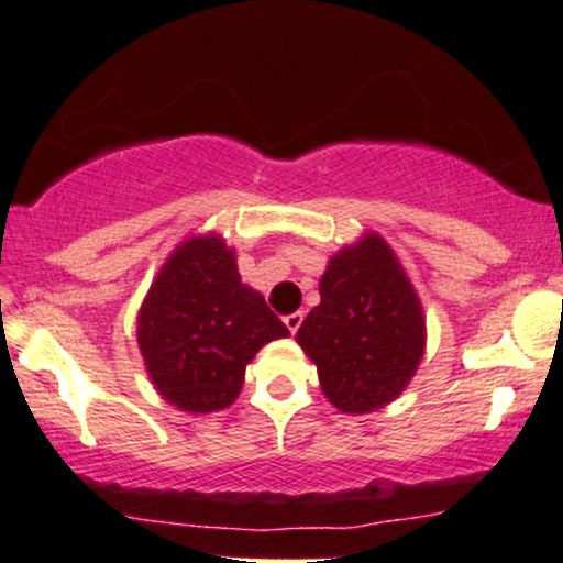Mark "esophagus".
Here are the masks:
<instances>
[{
    "label": "esophagus",
    "instance_id": "esophagus-1",
    "mask_svg": "<svg viewBox=\"0 0 563 563\" xmlns=\"http://www.w3.org/2000/svg\"><path fill=\"white\" fill-rule=\"evenodd\" d=\"M301 322H303V311H294V314L286 317V328L290 333H296V330L301 328Z\"/></svg>",
    "mask_w": 563,
    "mask_h": 563
}]
</instances>
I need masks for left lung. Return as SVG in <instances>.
I'll return each instance as SVG.
<instances>
[{
    "instance_id": "1",
    "label": "left lung",
    "mask_w": 563,
    "mask_h": 563,
    "mask_svg": "<svg viewBox=\"0 0 563 563\" xmlns=\"http://www.w3.org/2000/svg\"><path fill=\"white\" fill-rule=\"evenodd\" d=\"M296 341L320 375V388L343 415H369L406 390L428 346L422 301L380 233H367L330 256L320 303Z\"/></svg>"
}]
</instances>
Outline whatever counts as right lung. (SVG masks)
<instances>
[{"label":"right lung","instance_id":"1","mask_svg":"<svg viewBox=\"0 0 563 563\" xmlns=\"http://www.w3.org/2000/svg\"><path fill=\"white\" fill-rule=\"evenodd\" d=\"M288 335L260 290L241 283L235 249L212 230L173 249L135 320L154 390L188 415L228 409L256 351Z\"/></svg>","mask_w":563,"mask_h":563}]
</instances>
